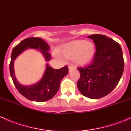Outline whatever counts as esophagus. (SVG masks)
I'll return each mask as SVG.
<instances>
[{
    "label": "esophagus",
    "mask_w": 131,
    "mask_h": 131,
    "mask_svg": "<svg viewBox=\"0 0 131 131\" xmlns=\"http://www.w3.org/2000/svg\"><path fill=\"white\" fill-rule=\"evenodd\" d=\"M73 69H75V67L73 65H70L69 67H68V70H69V71L70 70H72Z\"/></svg>",
    "instance_id": "1"
}]
</instances>
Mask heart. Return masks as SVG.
I'll list each match as a JSON object with an SVG mask.
<instances>
[{"label": "heart", "mask_w": 131, "mask_h": 131, "mask_svg": "<svg viewBox=\"0 0 131 131\" xmlns=\"http://www.w3.org/2000/svg\"><path fill=\"white\" fill-rule=\"evenodd\" d=\"M61 51L66 58H74L77 63L84 64L89 63L93 59L96 47L92 42L79 40L66 44Z\"/></svg>", "instance_id": "b5f03b06"}]
</instances>
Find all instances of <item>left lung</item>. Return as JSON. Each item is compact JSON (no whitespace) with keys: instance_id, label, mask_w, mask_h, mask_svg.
Instances as JSON below:
<instances>
[{"instance_id":"1","label":"left lung","mask_w":131,"mask_h":131,"mask_svg":"<svg viewBox=\"0 0 131 131\" xmlns=\"http://www.w3.org/2000/svg\"><path fill=\"white\" fill-rule=\"evenodd\" d=\"M88 37L93 40L96 52L90 64L78 68L80 77L77 88L85 97L98 99L110 93L119 82L124 58L121 46L113 39L100 34Z\"/></svg>"}]
</instances>
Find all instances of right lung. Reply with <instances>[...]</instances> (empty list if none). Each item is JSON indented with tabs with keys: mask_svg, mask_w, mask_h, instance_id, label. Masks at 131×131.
Returning <instances> with one entry per match:
<instances>
[{
	"mask_svg": "<svg viewBox=\"0 0 131 131\" xmlns=\"http://www.w3.org/2000/svg\"><path fill=\"white\" fill-rule=\"evenodd\" d=\"M28 48L36 49L44 56L46 61L51 59V56L48 52L50 47L44 40L39 37H30L22 40L13 48L10 63V73L14 85L19 93L26 98L37 102H43L52 98L59 89L61 80L68 73L67 66L60 69H54L46 64V68L40 81L33 85L26 86L21 85L15 77L14 61L16 58Z\"/></svg>",
	"mask_w": 131,
	"mask_h": 131,
	"instance_id": "right-lung-1",
	"label": "right lung"
}]
</instances>
